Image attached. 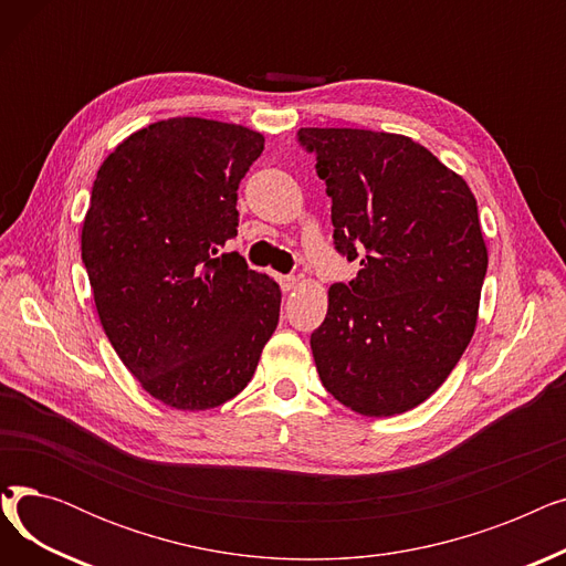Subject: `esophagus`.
<instances>
[{
  "instance_id": "34e87169",
  "label": "esophagus",
  "mask_w": 566,
  "mask_h": 566,
  "mask_svg": "<svg viewBox=\"0 0 566 566\" xmlns=\"http://www.w3.org/2000/svg\"><path fill=\"white\" fill-rule=\"evenodd\" d=\"M277 282H280L284 293H289V291H293L295 286H298V277H293V275H280Z\"/></svg>"
}]
</instances>
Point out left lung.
I'll list each match as a JSON object with an SVG mask.
<instances>
[{
  "instance_id": "1",
  "label": "left lung",
  "mask_w": 566,
  "mask_h": 566,
  "mask_svg": "<svg viewBox=\"0 0 566 566\" xmlns=\"http://www.w3.org/2000/svg\"><path fill=\"white\" fill-rule=\"evenodd\" d=\"M333 199L335 248L358 277L328 289L312 333L323 388L367 418L427 401L478 325L489 252L463 176L397 133L301 128Z\"/></svg>"
}]
</instances>
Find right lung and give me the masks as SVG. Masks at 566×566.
I'll return each mask as SVG.
<instances>
[{
  "label": "right lung",
  "mask_w": 566,
  "mask_h": 566,
  "mask_svg": "<svg viewBox=\"0 0 566 566\" xmlns=\"http://www.w3.org/2000/svg\"><path fill=\"white\" fill-rule=\"evenodd\" d=\"M263 135L213 118L146 126L105 158L82 224L103 331L154 399L218 408L245 390L277 328L282 291L224 252L235 190Z\"/></svg>",
  "instance_id": "1"
}]
</instances>
